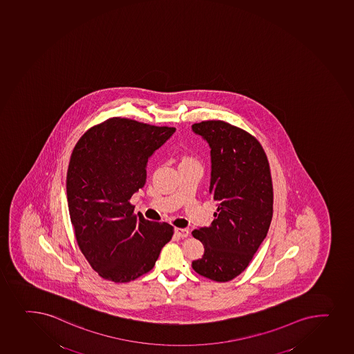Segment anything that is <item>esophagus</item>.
Wrapping results in <instances>:
<instances>
[{"mask_svg": "<svg viewBox=\"0 0 354 354\" xmlns=\"http://www.w3.org/2000/svg\"><path fill=\"white\" fill-rule=\"evenodd\" d=\"M176 235H178L179 238H186L190 234V231L186 228H175Z\"/></svg>", "mask_w": 354, "mask_h": 354, "instance_id": "34e87169", "label": "esophagus"}]
</instances>
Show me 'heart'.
Wrapping results in <instances>:
<instances>
[{
  "label": "heart",
  "instance_id": "1",
  "mask_svg": "<svg viewBox=\"0 0 354 354\" xmlns=\"http://www.w3.org/2000/svg\"><path fill=\"white\" fill-rule=\"evenodd\" d=\"M191 160V158H189V157H185V158H184V160Z\"/></svg>",
  "mask_w": 354,
  "mask_h": 354
}]
</instances>
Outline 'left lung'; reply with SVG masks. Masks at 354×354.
Here are the masks:
<instances>
[{"mask_svg": "<svg viewBox=\"0 0 354 354\" xmlns=\"http://www.w3.org/2000/svg\"><path fill=\"white\" fill-rule=\"evenodd\" d=\"M211 148L209 194L216 212L209 227L192 231L204 255L192 262L199 275L227 282L248 267L272 223V175L268 158L253 135L221 120L192 124Z\"/></svg>", "mask_w": 354, "mask_h": 354, "instance_id": "8db88e82", "label": "left lung"}]
</instances>
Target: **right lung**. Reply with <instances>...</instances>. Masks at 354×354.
Masks as SVG:
<instances>
[{
  "mask_svg": "<svg viewBox=\"0 0 354 354\" xmlns=\"http://www.w3.org/2000/svg\"><path fill=\"white\" fill-rule=\"evenodd\" d=\"M111 118L77 142L66 176L68 212L79 248L91 267L115 283L150 272L174 227L134 214L131 198L147 178V162L175 133Z\"/></svg>",
  "mask_w": 354,
  "mask_h": 354,
  "instance_id": "right-lung-1",
  "label": "right lung"
}]
</instances>
